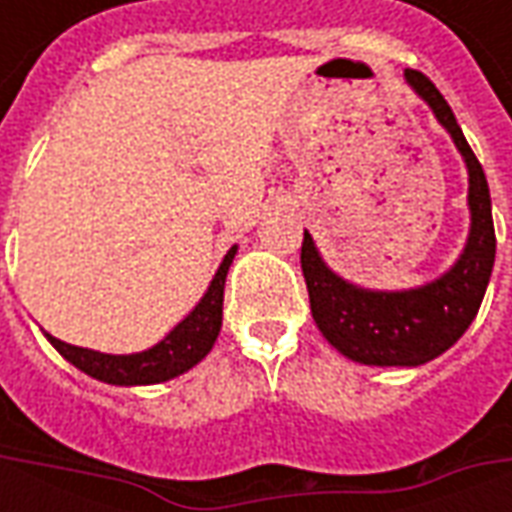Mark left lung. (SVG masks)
<instances>
[{
    "instance_id": "8db88e82",
    "label": "left lung",
    "mask_w": 512,
    "mask_h": 512,
    "mask_svg": "<svg viewBox=\"0 0 512 512\" xmlns=\"http://www.w3.org/2000/svg\"><path fill=\"white\" fill-rule=\"evenodd\" d=\"M403 76L430 106L466 164L469 235L458 260L441 277L419 288L370 290L326 266L312 235L304 230L301 271L310 290L312 318L345 359L370 367H419L458 343L483 304L496 257L491 194L480 161L436 84L411 68Z\"/></svg>"
}]
</instances>
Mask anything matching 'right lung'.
<instances>
[{
	"label": "right lung",
	"mask_w": 512,
	"mask_h": 512,
	"mask_svg": "<svg viewBox=\"0 0 512 512\" xmlns=\"http://www.w3.org/2000/svg\"><path fill=\"white\" fill-rule=\"evenodd\" d=\"M238 246L224 255L222 266L213 274L211 285L202 293V299L194 304V310L172 329V332L136 354H101L93 348L62 343L57 337H49V343L60 351L73 367H79L87 376L98 378L104 384L115 386H147L164 384L169 378L189 373L191 367L200 365L211 354L213 343L222 329V304H224V279L233 266Z\"/></svg>",
	"instance_id": "1"
}]
</instances>
